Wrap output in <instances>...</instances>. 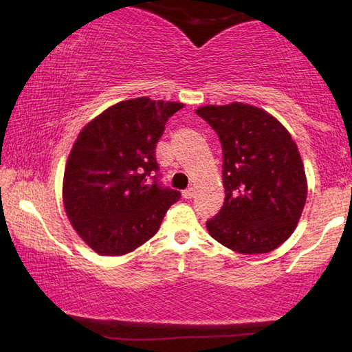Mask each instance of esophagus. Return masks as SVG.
Masks as SVG:
<instances>
[{
    "label": "esophagus",
    "instance_id": "esophagus-1",
    "mask_svg": "<svg viewBox=\"0 0 352 352\" xmlns=\"http://www.w3.org/2000/svg\"><path fill=\"white\" fill-rule=\"evenodd\" d=\"M195 188L193 187H190V188H187V190H184V192H182V196H184V198H186V199H192L193 198V196H195Z\"/></svg>",
    "mask_w": 352,
    "mask_h": 352
}]
</instances>
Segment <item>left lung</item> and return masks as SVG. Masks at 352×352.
I'll use <instances>...</instances> for the list:
<instances>
[{
  "label": "left lung",
  "mask_w": 352,
  "mask_h": 352,
  "mask_svg": "<svg viewBox=\"0 0 352 352\" xmlns=\"http://www.w3.org/2000/svg\"><path fill=\"white\" fill-rule=\"evenodd\" d=\"M223 145L226 201L207 221L210 236L239 254H267L297 227L307 181L297 144L281 123L248 103L196 109Z\"/></svg>",
  "instance_id": "obj_1"
}]
</instances>
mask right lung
Returning <instances> with one entry per match:
<instances>
[{
  "label": "right lung",
  "instance_id": "obj_1",
  "mask_svg": "<svg viewBox=\"0 0 352 352\" xmlns=\"http://www.w3.org/2000/svg\"><path fill=\"white\" fill-rule=\"evenodd\" d=\"M182 107L131 98L104 109L80 131L66 162L63 204L74 229L98 255L138 249L181 198L157 182L156 144Z\"/></svg>",
  "mask_w": 352,
  "mask_h": 352
}]
</instances>
